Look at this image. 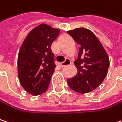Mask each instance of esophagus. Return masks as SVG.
I'll return each instance as SVG.
<instances>
[{
    "label": "esophagus",
    "instance_id": "34e87169",
    "mask_svg": "<svg viewBox=\"0 0 122 122\" xmlns=\"http://www.w3.org/2000/svg\"><path fill=\"white\" fill-rule=\"evenodd\" d=\"M71 64V61L69 59V58H66L65 60H64V62H61L60 63V66H62V67H64V66H67V65H69V64Z\"/></svg>",
    "mask_w": 122,
    "mask_h": 122
}]
</instances>
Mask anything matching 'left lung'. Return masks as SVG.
Returning <instances> with one entry per match:
<instances>
[{"instance_id": "8db88e82", "label": "left lung", "mask_w": 122, "mask_h": 122, "mask_svg": "<svg viewBox=\"0 0 122 122\" xmlns=\"http://www.w3.org/2000/svg\"><path fill=\"white\" fill-rule=\"evenodd\" d=\"M80 45L78 57L74 62L77 69L74 77L67 79L73 91L86 93L98 87L106 77L109 58L100 42L91 31L77 28L67 31Z\"/></svg>"}]
</instances>
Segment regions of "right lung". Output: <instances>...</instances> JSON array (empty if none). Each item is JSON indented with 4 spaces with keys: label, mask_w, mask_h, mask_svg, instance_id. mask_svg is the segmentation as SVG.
<instances>
[{
    "label": "right lung",
    "mask_w": 122,
    "mask_h": 122,
    "mask_svg": "<svg viewBox=\"0 0 122 122\" xmlns=\"http://www.w3.org/2000/svg\"><path fill=\"white\" fill-rule=\"evenodd\" d=\"M60 29L41 24L32 29L22 45L18 58L19 80L29 93H45L56 66L51 45Z\"/></svg>",
    "instance_id": "add662e5"
}]
</instances>
